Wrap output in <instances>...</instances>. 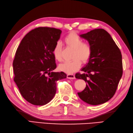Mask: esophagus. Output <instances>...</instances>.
<instances>
[{"label": "esophagus", "mask_w": 133, "mask_h": 133, "mask_svg": "<svg viewBox=\"0 0 133 133\" xmlns=\"http://www.w3.org/2000/svg\"><path fill=\"white\" fill-rule=\"evenodd\" d=\"M66 77L69 79H75V76L73 74H68L66 76Z\"/></svg>", "instance_id": "34e87169"}]
</instances>
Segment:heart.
<instances>
[{
  "label": "heart",
  "mask_w": 133,
  "mask_h": 133,
  "mask_svg": "<svg viewBox=\"0 0 133 133\" xmlns=\"http://www.w3.org/2000/svg\"><path fill=\"white\" fill-rule=\"evenodd\" d=\"M64 42L68 46L74 49L72 61H65L59 65L58 68L61 70L68 74H73L82 65V61L87 63L92 55V48L88 43H84L83 40L74 31L70 32L65 37ZM53 55L57 61L62 60L61 46L59 43H57L53 49Z\"/></svg>",
  "instance_id": "obj_1"
}]
</instances>
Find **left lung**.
Masks as SVG:
<instances>
[{"label":"left lung","instance_id":"obj_1","mask_svg":"<svg viewBox=\"0 0 133 133\" xmlns=\"http://www.w3.org/2000/svg\"><path fill=\"white\" fill-rule=\"evenodd\" d=\"M80 37L88 41L92 55L76 78L87 83L85 89L77 94L91 105L107 102L114 95L122 76V57L121 50L108 32L103 29H94Z\"/></svg>","mask_w":133,"mask_h":133}]
</instances>
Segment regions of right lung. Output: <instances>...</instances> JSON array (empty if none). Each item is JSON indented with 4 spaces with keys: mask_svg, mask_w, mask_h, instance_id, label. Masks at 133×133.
<instances>
[{
    "mask_svg": "<svg viewBox=\"0 0 133 133\" xmlns=\"http://www.w3.org/2000/svg\"><path fill=\"white\" fill-rule=\"evenodd\" d=\"M62 31L41 27L32 30L21 41L13 61L14 80L22 96L30 103L43 105L56 92V82L66 77L55 72L53 49Z\"/></svg>",
    "mask_w": 133,
    "mask_h": 133,
    "instance_id": "obj_1",
    "label": "right lung"
}]
</instances>
